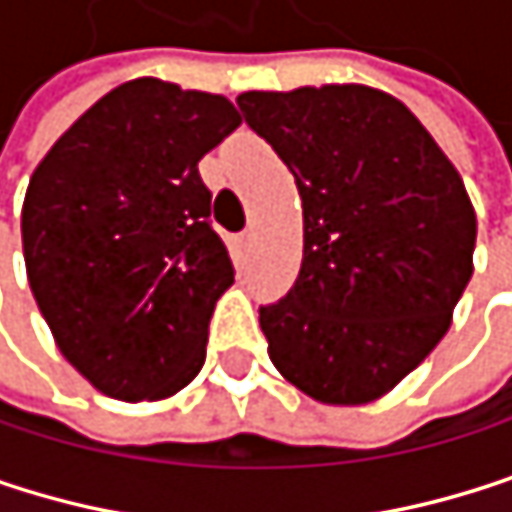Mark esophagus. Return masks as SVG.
Wrapping results in <instances>:
<instances>
[{"mask_svg": "<svg viewBox=\"0 0 512 512\" xmlns=\"http://www.w3.org/2000/svg\"><path fill=\"white\" fill-rule=\"evenodd\" d=\"M248 242H251V227L242 230V233H236V245H248Z\"/></svg>", "mask_w": 512, "mask_h": 512, "instance_id": "esophagus-1", "label": "esophagus"}]
</instances>
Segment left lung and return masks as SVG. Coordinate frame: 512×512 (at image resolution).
Segmentation results:
<instances>
[{"mask_svg": "<svg viewBox=\"0 0 512 512\" xmlns=\"http://www.w3.org/2000/svg\"><path fill=\"white\" fill-rule=\"evenodd\" d=\"M303 200V267L261 306L270 360L324 405L390 393L444 339L474 273L477 215L423 122L363 83L236 98Z\"/></svg>", "mask_w": 512, "mask_h": 512, "instance_id": "8db88e82", "label": "left lung"}]
</instances>
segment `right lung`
<instances>
[{
  "mask_svg": "<svg viewBox=\"0 0 512 512\" xmlns=\"http://www.w3.org/2000/svg\"><path fill=\"white\" fill-rule=\"evenodd\" d=\"M239 122L224 95L137 77L98 98L29 179L32 297L62 357L110 399H167L206 360L233 264L197 161Z\"/></svg>",
  "mask_w": 512,
  "mask_h": 512,
  "instance_id": "1",
  "label": "right lung"
}]
</instances>
